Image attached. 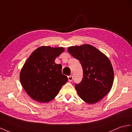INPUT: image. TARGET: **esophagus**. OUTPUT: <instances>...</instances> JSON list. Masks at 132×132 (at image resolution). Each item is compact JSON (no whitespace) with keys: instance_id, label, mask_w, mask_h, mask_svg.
<instances>
[{"instance_id":"34e87169","label":"esophagus","mask_w":132,"mask_h":132,"mask_svg":"<svg viewBox=\"0 0 132 132\" xmlns=\"http://www.w3.org/2000/svg\"><path fill=\"white\" fill-rule=\"evenodd\" d=\"M68 80H69V82H72L73 81V76L72 75H70V76H68Z\"/></svg>"}]
</instances>
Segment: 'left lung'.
I'll return each mask as SVG.
<instances>
[{"label": "left lung", "instance_id": "8db88e82", "mask_svg": "<svg viewBox=\"0 0 132 132\" xmlns=\"http://www.w3.org/2000/svg\"><path fill=\"white\" fill-rule=\"evenodd\" d=\"M70 54L78 59L83 69V78L75 88L79 97L88 104L99 101L110 90L114 70L110 60L90 45L70 46Z\"/></svg>", "mask_w": 132, "mask_h": 132}]
</instances>
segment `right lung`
<instances>
[{
    "label": "right lung",
    "instance_id": "1",
    "mask_svg": "<svg viewBox=\"0 0 132 132\" xmlns=\"http://www.w3.org/2000/svg\"><path fill=\"white\" fill-rule=\"evenodd\" d=\"M63 47L41 46L31 54L20 73V81L27 94L36 101H51L68 78L62 72V65L55 59Z\"/></svg>",
    "mask_w": 132,
    "mask_h": 132
}]
</instances>
